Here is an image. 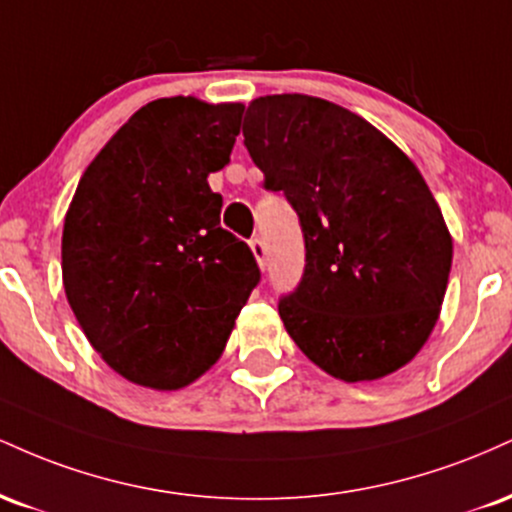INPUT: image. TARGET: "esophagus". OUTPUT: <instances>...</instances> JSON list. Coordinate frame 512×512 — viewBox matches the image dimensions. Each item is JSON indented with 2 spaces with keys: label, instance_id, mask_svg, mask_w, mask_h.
<instances>
[{
  "label": "esophagus",
  "instance_id": "34e87169",
  "mask_svg": "<svg viewBox=\"0 0 512 512\" xmlns=\"http://www.w3.org/2000/svg\"><path fill=\"white\" fill-rule=\"evenodd\" d=\"M250 250L252 255H255V260L260 267H264V262H267V245H264L262 238H252L250 240Z\"/></svg>",
  "mask_w": 512,
  "mask_h": 512
}]
</instances>
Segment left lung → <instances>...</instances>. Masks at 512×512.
I'll return each mask as SVG.
<instances>
[{"mask_svg":"<svg viewBox=\"0 0 512 512\" xmlns=\"http://www.w3.org/2000/svg\"><path fill=\"white\" fill-rule=\"evenodd\" d=\"M243 137L264 190L284 192L305 240L286 332L346 383L378 380L419 354L436 327L452 238L426 180L383 132L303 93L255 98Z\"/></svg>","mask_w":512,"mask_h":512,"instance_id":"1","label":"left lung"}]
</instances>
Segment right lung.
Here are the masks:
<instances>
[{"label":"right lung","instance_id":"right-lung-1","mask_svg":"<svg viewBox=\"0 0 512 512\" xmlns=\"http://www.w3.org/2000/svg\"><path fill=\"white\" fill-rule=\"evenodd\" d=\"M240 117V103L158 98L81 175L62 231L64 293L93 349L129 383L197 380L260 284L207 182L231 158Z\"/></svg>","mask_w":512,"mask_h":512}]
</instances>
